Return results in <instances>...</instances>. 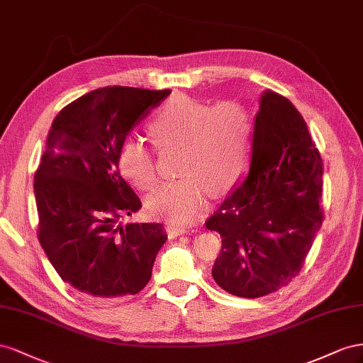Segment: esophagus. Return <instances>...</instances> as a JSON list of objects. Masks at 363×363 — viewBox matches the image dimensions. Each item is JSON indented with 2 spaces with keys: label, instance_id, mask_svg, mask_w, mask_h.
I'll return each instance as SVG.
<instances>
[{
  "label": "esophagus",
  "instance_id": "obj_1",
  "mask_svg": "<svg viewBox=\"0 0 363 363\" xmlns=\"http://www.w3.org/2000/svg\"><path fill=\"white\" fill-rule=\"evenodd\" d=\"M167 231L173 235V237H178V235H184L187 233V228L185 226H179V225H169L167 226Z\"/></svg>",
  "mask_w": 363,
  "mask_h": 363
}]
</instances>
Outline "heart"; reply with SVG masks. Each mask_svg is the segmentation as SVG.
<instances>
[{
  "mask_svg": "<svg viewBox=\"0 0 363 363\" xmlns=\"http://www.w3.org/2000/svg\"><path fill=\"white\" fill-rule=\"evenodd\" d=\"M149 130L160 149L181 147L179 179L164 182L150 193L146 208L153 217L190 222L201 216L210 191L220 194L239 182L250 167L252 120L239 101L211 106L174 96L157 111ZM121 176L140 190L157 182V162L146 143L129 138L118 150Z\"/></svg>",
  "mask_w": 363,
  "mask_h": 363,
  "instance_id": "heart-1",
  "label": "heart"
}]
</instances>
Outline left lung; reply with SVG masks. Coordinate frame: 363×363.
Segmentation results:
<instances>
[{
  "label": "left lung",
  "mask_w": 363,
  "mask_h": 363,
  "mask_svg": "<svg viewBox=\"0 0 363 363\" xmlns=\"http://www.w3.org/2000/svg\"><path fill=\"white\" fill-rule=\"evenodd\" d=\"M323 160L291 100L264 91L252 133L246 179L206 230L222 237L213 278L223 291L260 298L299 274L324 220Z\"/></svg>",
  "instance_id": "left-lung-1"
}]
</instances>
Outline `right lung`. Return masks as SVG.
Segmentation results:
<instances>
[{
  "instance_id": "1",
  "label": "right lung",
  "mask_w": 363,
  "mask_h": 363,
  "mask_svg": "<svg viewBox=\"0 0 363 363\" xmlns=\"http://www.w3.org/2000/svg\"><path fill=\"white\" fill-rule=\"evenodd\" d=\"M170 94L106 86L62 109L35 173L38 239L67 284L89 298L143 291L167 240L162 223L121 225L141 201L118 172V150L135 124Z\"/></svg>"
}]
</instances>
